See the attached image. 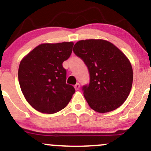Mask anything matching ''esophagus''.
<instances>
[{"mask_svg":"<svg viewBox=\"0 0 151 151\" xmlns=\"http://www.w3.org/2000/svg\"><path fill=\"white\" fill-rule=\"evenodd\" d=\"M80 85L79 83H77L75 85H74V88H75V90H79V88H80Z\"/></svg>","mask_w":151,"mask_h":151,"instance_id":"esophagus-1","label":"esophagus"}]
</instances>
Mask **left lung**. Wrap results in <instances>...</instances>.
Returning a JSON list of instances; mask_svg holds the SVG:
<instances>
[{
  "instance_id": "left-lung-1",
  "label": "left lung",
  "mask_w": 151,
  "mask_h": 151,
  "mask_svg": "<svg viewBox=\"0 0 151 151\" xmlns=\"http://www.w3.org/2000/svg\"><path fill=\"white\" fill-rule=\"evenodd\" d=\"M73 52L89 71V84L83 85L82 90L90 107L104 113L121 106L129 96L133 82V70L126 56L102 39L79 41Z\"/></svg>"
}]
</instances>
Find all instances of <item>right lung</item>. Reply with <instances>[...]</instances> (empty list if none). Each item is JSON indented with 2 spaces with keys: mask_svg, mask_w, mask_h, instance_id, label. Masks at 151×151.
Wrapping results in <instances>:
<instances>
[{
  "mask_svg": "<svg viewBox=\"0 0 151 151\" xmlns=\"http://www.w3.org/2000/svg\"><path fill=\"white\" fill-rule=\"evenodd\" d=\"M73 42L42 44L20 62L18 80L27 101L39 112L52 114L66 106L75 89L66 84L63 67L72 52Z\"/></svg>",
  "mask_w": 151,
  "mask_h": 151,
  "instance_id": "right-lung-1",
  "label": "right lung"
}]
</instances>
